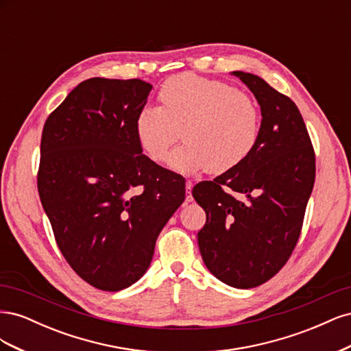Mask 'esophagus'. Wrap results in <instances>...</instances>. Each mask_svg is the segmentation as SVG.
<instances>
[{"instance_id":"esophagus-1","label":"esophagus","mask_w":351,"mask_h":351,"mask_svg":"<svg viewBox=\"0 0 351 351\" xmlns=\"http://www.w3.org/2000/svg\"><path fill=\"white\" fill-rule=\"evenodd\" d=\"M186 189H187V196H186V202H187V204H190V202L193 200V197H192V193H190V192H192V189H193V183L190 182V180H187V182H186Z\"/></svg>"}]
</instances>
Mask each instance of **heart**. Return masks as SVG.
Masks as SVG:
<instances>
[{"label":"heart","mask_w":351,"mask_h":351,"mask_svg":"<svg viewBox=\"0 0 351 351\" xmlns=\"http://www.w3.org/2000/svg\"><path fill=\"white\" fill-rule=\"evenodd\" d=\"M159 99L162 107L145 105L134 120L136 141L154 162L165 161L180 127L186 142L168 156V165L187 176L208 168L230 171L258 143V104L228 83L183 73L162 84Z\"/></svg>","instance_id":"heart-1"}]
</instances>
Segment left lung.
Listing matches in <instances>:
<instances>
[{
    "instance_id": "left-lung-1",
    "label": "left lung",
    "mask_w": 351,
    "mask_h": 351,
    "mask_svg": "<svg viewBox=\"0 0 351 351\" xmlns=\"http://www.w3.org/2000/svg\"><path fill=\"white\" fill-rule=\"evenodd\" d=\"M256 98L261 134L244 161L192 190L206 212L197 232L209 272L234 289L277 274L300 236L315 183V154L295 104L252 73L231 71Z\"/></svg>"
}]
</instances>
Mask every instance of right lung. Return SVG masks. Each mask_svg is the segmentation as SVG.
Here are the masks:
<instances>
[{
  "instance_id": "right-lung-1",
  "label": "right lung",
  "mask_w": 351,
  "mask_h": 351,
  "mask_svg": "<svg viewBox=\"0 0 351 351\" xmlns=\"http://www.w3.org/2000/svg\"><path fill=\"white\" fill-rule=\"evenodd\" d=\"M151 90L141 79H88L42 132V206L62 256L104 291L143 277L159 232L186 196L184 178L151 161L136 141V115Z\"/></svg>"
}]
</instances>
